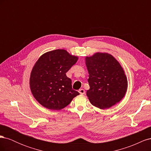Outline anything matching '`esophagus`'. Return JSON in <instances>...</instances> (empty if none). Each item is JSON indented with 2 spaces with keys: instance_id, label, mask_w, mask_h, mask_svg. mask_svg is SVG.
Listing matches in <instances>:
<instances>
[{
  "instance_id": "obj_1",
  "label": "esophagus",
  "mask_w": 151,
  "mask_h": 151,
  "mask_svg": "<svg viewBox=\"0 0 151 151\" xmlns=\"http://www.w3.org/2000/svg\"><path fill=\"white\" fill-rule=\"evenodd\" d=\"M79 93H80V94H85V93H86V92H85V90H84V89H79Z\"/></svg>"
}]
</instances>
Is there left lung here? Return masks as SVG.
Returning a JSON list of instances; mask_svg holds the SVG:
<instances>
[{
    "instance_id": "obj_1",
    "label": "left lung",
    "mask_w": 151,
    "mask_h": 151,
    "mask_svg": "<svg viewBox=\"0 0 151 151\" xmlns=\"http://www.w3.org/2000/svg\"><path fill=\"white\" fill-rule=\"evenodd\" d=\"M90 86L86 95L90 103L99 109H108L125 96L128 81L120 63L111 54L97 52L86 57Z\"/></svg>"
}]
</instances>
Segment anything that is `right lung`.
Masks as SVG:
<instances>
[{
	"instance_id": "1",
	"label": "right lung",
	"mask_w": 151,
	"mask_h": 151,
	"mask_svg": "<svg viewBox=\"0 0 151 151\" xmlns=\"http://www.w3.org/2000/svg\"><path fill=\"white\" fill-rule=\"evenodd\" d=\"M78 60L67 50L58 49L45 53L36 61L30 75L31 93L41 105L51 110H60L79 93L72 89L66 72Z\"/></svg>"
}]
</instances>
